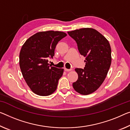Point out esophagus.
Returning a JSON list of instances; mask_svg holds the SVG:
<instances>
[{"label": "esophagus", "mask_w": 130, "mask_h": 130, "mask_svg": "<svg viewBox=\"0 0 130 130\" xmlns=\"http://www.w3.org/2000/svg\"><path fill=\"white\" fill-rule=\"evenodd\" d=\"M64 71H71V69H66V68H64Z\"/></svg>", "instance_id": "1"}]
</instances>
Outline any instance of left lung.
<instances>
[{
	"instance_id": "obj_1",
	"label": "left lung",
	"mask_w": 130,
	"mask_h": 130,
	"mask_svg": "<svg viewBox=\"0 0 130 130\" xmlns=\"http://www.w3.org/2000/svg\"><path fill=\"white\" fill-rule=\"evenodd\" d=\"M68 34L77 42L81 55L85 57L84 69H75L78 78L73 87L80 94L89 95L96 91L106 77L111 62L110 45L104 36L91 28Z\"/></svg>"
}]
</instances>
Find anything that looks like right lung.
Returning <instances> with one entry per match:
<instances>
[{
    "mask_svg": "<svg viewBox=\"0 0 130 130\" xmlns=\"http://www.w3.org/2000/svg\"><path fill=\"white\" fill-rule=\"evenodd\" d=\"M66 36L61 31L39 32L29 37L22 46L20 67L26 83L35 94L48 96L56 89L64 69L49 66L47 62L55 55L57 43Z\"/></svg>",
    "mask_w": 130,
    "mask_h": 130,
    "instance_id": "obj_1",
    "label": "right lung"
}]
</instances>
